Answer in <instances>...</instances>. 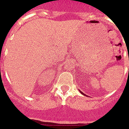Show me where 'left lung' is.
Returning <instances> with one entry per match:
<instances>
[{
	"label": "left lung",
	"instance_id": "obj_1",
	"mask_svg": "<svg viewBox=\"0 0 129 129\" xmlns=\"http://www.w3.org/2000/svg\"><path fill=\"white\" fill-rule=\"evenodd\" d=\"M79 90V92H81V94H83V95H85V96H87V95H86V94H83V92H81V90Z\"/></svg>",
	"mask_w": 129,
	"mask_h": 129
}]
</instances>
